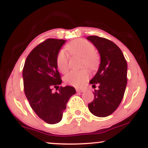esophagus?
I'll return each mask as SVG.
<instances>
[{"mask_svg":"<svg viewBox=\"0 0 148 148\" xmlns=\"http://www.w3.org/2000/svg\"><path fill=\"white\" fill-rule=\"evenodd\" d=\"M76 91L77 92H83L85 91V90H84V89H80V88H76Z\"/></svg>","mask_w":148,"mask_h":148,"instance_id":"34e87169","label":"esophagus"}]
</instances>
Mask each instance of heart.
Segmentation results:
<instances>
[{"instance_id": "b5f03b06", "label": "heart", "mask_w": 148, "mask_h": 148, "mask_svg": "<svg viewBox=\"0 0 148 148\" xmlns=\"http://www.w3.org/2000/svg\"><path fill=\"white\" fill-rule=\"evenodd\" d=\"M66 49L72 56L82 58L83 65L90 69H94L97 65L99 58L95 52V48L90 42L79 39L74 40L66 46ZM57 67L61 72L64 73L68 69V57L64 51H60L56 58ZM89 77V72L84 69L80 71H70L64 77L67 84L75 87L83 86Z\"/></svg>"}]
</instances>
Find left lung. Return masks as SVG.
<instances>
[{
    "label": "left lung",
    "mask_w": 148,
    "mask_h": 148,
    "mask_svg": "<svg viewBox=\"0 0 148 148\" xmlns=\"http://www.w3.org/2000/svg\"><path fill=\"white\" fill-rule=\"evenodd\" d=\"M87 40L96 47L101 58L99 69L90 81L92 87L99 84V90H95L94 100L88 108L95 116L104 118L112 114L123 100L127 83V61L113 42L98 36H88Z\"/></svg>",
    "instance_id": "8db88e82"
}]
</instances>
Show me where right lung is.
Segmentation results:
<instances>
[{
    "mask_svg": "<svg viewBox=\"0 0 148 148\" xmlns=\"http://www.w3.org/2000/svg\"><path fill=\"white\" fill-rule=\"evenodd\" d=\"M66 40L48 39L30 53L23 69L25 95L37 116L49 124L61 121L69 98L76 94L74 87L53 88L62 84L56 64L57 55Z\"/></svg>",
    "mask_w": 148,
    "mask_h": 148,
    "instance_id": "right-lung-1",
    "label": "right lung"
}]
</instances>
